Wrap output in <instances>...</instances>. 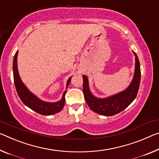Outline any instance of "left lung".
I'll use <instances>...</instances> for the list:
<instances>
[{
	"label": "left lung",
	"mask_w": 159,
	"mask_h": 159,
	"mask_svg": "<svg viewBox=\"0 0 159 159\" xmlns=\"http://www.w3.org/2000/svg\"><path fill=\"white\" fill-rule=\"evenodd\" d=\"M133 53L136 57L134 78L129 87L124 91L106 98H95L90 91L89 79L86 75H83V90L85 100L93 112L104 116L115 115L127 108L135 99L140 85L141 69L137 55L134 52Z\"/></svg>",
	"instance_id": "left-lung-1"
}]
</instances>
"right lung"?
<instances>
[{"label": "right lung", "mask_w": 159, "mask_h": 159, "mask_svg": "<svg viewBox=\"0 0 159 159\" xmlns=\"http://www.w3.org/2000/svg\"><path fill=\"white\" fill-rule=\"evenodd\" d=\"M18 54V51H17L14 56L13 59V65H12V69H13V78L14 83L16 85V89L17 90L18 96L20 98L22 102L24 104L30 107V109L34 110L39 114L42 115H54L55 113L59 112L63 109L65 104V95H66V90H65L64 94L62 95V98L61 100L57 102H47L42 101L39 99L36 95L27 89V87L22 82L20 77L19 75L18 70H17V58ZM71 77H70L69 80H67L66 88L69 86L70 83Z\"/></svg>", "instance_id": "right-lung-1"}]
</instances>
